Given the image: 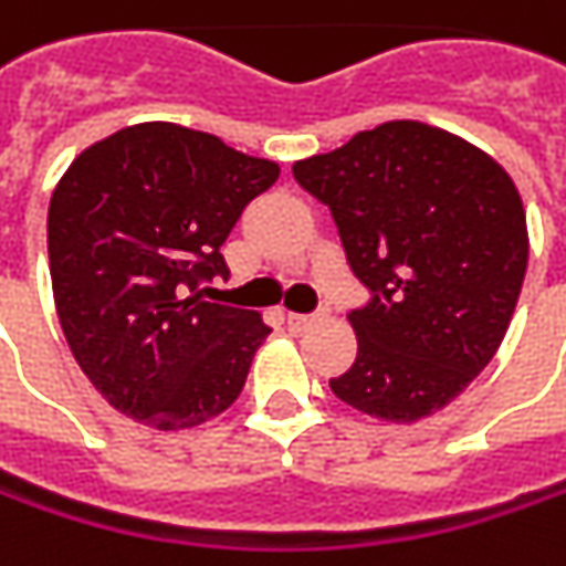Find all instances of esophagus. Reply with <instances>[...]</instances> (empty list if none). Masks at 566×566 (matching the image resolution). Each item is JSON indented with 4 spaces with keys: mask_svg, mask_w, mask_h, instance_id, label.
<instances>
[{
    "mask_svg": "<svg viewBox=\"0 0 566 566\" xmlns=\"http://www.w3.org/2000/svg\"><path fill=\"white\" fill-rule=\"evenodd\" d=\"M315 322H318V315H286L290 331H305V327H312Z\"/></svg>",
    "mask_w": 566,
    "mask_h": 566,
    "instance_id": "esophagus-1",
    "label": "esophagus"
}]
</instances>
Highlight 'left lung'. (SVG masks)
I'll return each instance as SVG.
<instances>
[{"label": "left lung", "mask_w": 566, "mask_h": 566, "mask_svg": "<svg viewBox=\"0 0 566 566\" xmlns=\"http://www.w3.org/2000/svg\"><path fill=\"white\" fill-rule=\"evenodd\" d=\"M293 178L322 200L373 298L347 315L354 366L331 391L369 417L413 423L494 359L528 264L513 178L449 129L388 120Z\"/></svg>", "instance_id": "obj_1"}]
</instances>
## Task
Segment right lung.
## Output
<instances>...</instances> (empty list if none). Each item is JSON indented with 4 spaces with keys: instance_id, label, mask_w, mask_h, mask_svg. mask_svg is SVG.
<instances>
[{
    "instance_id": "add662e5",
    "label": "right lung",
    "mask_w": 566,
    "mask_h": 566,
    "mask_svg": "<svg viewBox=\"0 0 566 566\" xmlns=\"http://www.w3.org/2000/svg\"><path fill=\"white\" fill-rule=\"evenodd\" d=\"M280 178L219 136L178 124L111 133L60 178L46 212L53 302L75 363L104 401L153 430L229 408L270 327L203 302L241 210Z\"/></svg>"
}]
</instances>
